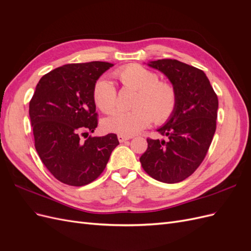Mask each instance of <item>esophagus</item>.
I'll return each mask as SVG.
<instances>
[{"instance_id":"1","label":"esophagus","mask_w":251,"mask_h":251,"mask_svg":"<svg viewBox=\"0 0 251 251\" xmlns=\"http://www.w3.org/2000/svg\"><path fill=\"white\" fill-rule=\"evenodd\" d=\"M117 138H118L119 142H125L126 140H130L132 137H128V136H124V135H118Z\"/></svg>"}]
</instances>
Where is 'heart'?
Listing matches in <instances>:
<instances>
[{
    "mask_svg": "<svg viewBox=\"0 0 251 251\" xmlns=\"http://www.w3.org/2000/svg\"><path fill=\"white\" fill-rule=\"evenodd\" d=\"M123 85L137 90L134 100L135 109L130 112H117L103 120L107 132L133 136L151 125L165 123L177 105L176 89L170 82L159 80L158 74L141 65L133 64L115 71ZM93 100L104 113H112L117 105V91L107 77L98 78L93 87Z\"/></svg>",
    "mask_w": 251,
    "mask_h": 251,
    "instance_id": "b5f03b06",
    "label": "heart"
}]
</instances>
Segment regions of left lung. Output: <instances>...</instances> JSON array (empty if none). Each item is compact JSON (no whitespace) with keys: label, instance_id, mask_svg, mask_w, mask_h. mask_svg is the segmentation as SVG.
Returning <instances> with one entry per match:
<instances>
[{"label":"left lung","instance_id":"left-lung-1","mask_svg":"<svg viewBox=\"0 0 251 251\" xmlns=\"http://www.w3.org/2000/svg\"><path fill=\"white\" fill-rule=\"evenodd\" d=\"M162 72L177 92V105L166 123L157 128L168 139H148L140 157L143 170L164 183L183 181L198 169L216 132L219 101L202 70L177 59L148 64Z\"/></svg>","mask_w":251,"mask_h":251}]
</instances>
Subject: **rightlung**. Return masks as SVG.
<instances>
[{
    "label": "right lung",
    "instance_id": "1",
    "mask_svg": "<svg viewBox=\"0 0 251 251\" xmlns=\"http://www.w3.org/2000/svg\"><path fill=\"white\" fill-rule=\"evenodd\" d=\"M113 66L90 62L58 67L40 79L30 100L35 150L65 184L83 186L100 177L119 144L116 134L81 139L97 127L93 87Z\"/></svg>",
    "mask_w": 251,
    "mask_h": 251
}]
</instances>
